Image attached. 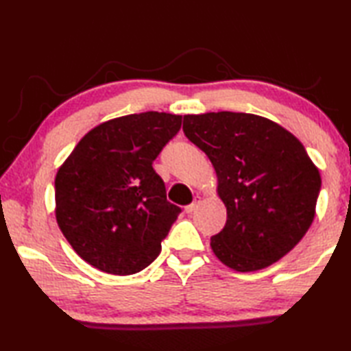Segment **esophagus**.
<instances>
[{"mask_svg": "<svg viewBox=\"0 0 351 351\" xmlns=\"http://www.w3.org/2000/svg\"><path fill=\"white\" fill-rule=\"evenodd\" d=\"M199 203H201V197H197V198L193 199V203H192V204H189V206L186 207V212H187V213H193L195 210L198 209Z\"/></svg>", "mask_w": 351, "mask_h": 351, "instance_id": "obj_1", "label": "esophagus"}]
</instances>
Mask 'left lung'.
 <instances>
[{"mask_svg": "<svg viewBox=\"0 0 351 351\" xmlns=\"http://www.w3.org/2000/svg\"><path fill=\"white\" fill-rule=\"evenodd\" d=\"M182 130L210 159L228 210L224 229L210 239L217 258L252 272L285 257L310 229L320 190L319 169L302 142L249 112L186 114Z\"/></svg>", "mask_w": 351, "mask_h": 351, "instance_id": "8db88e82", "label": "left lung"}]
</instances>
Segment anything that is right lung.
<instances>
[{"instance_id": "1", "label": "right lung", "mask_w": 351, "mask_h": 351, "mask_svg": "<svg viewBox=\"0 0 351 351\" xmlns=\"http://www.w3.org/2000/svg\"><path fill=\"white\" fill-rule=\"evenodd\" d=\"M181 116L147 111L90 130L56 175V219L74 251L106 274L130 276L161 252L181 209L152 164Z\"/></svg>"}]
</instances>
